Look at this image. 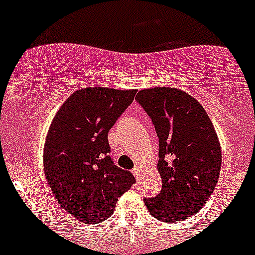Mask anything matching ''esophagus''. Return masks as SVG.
Segmentation results:
<instances>
[{
	"instance_id": "esophagus-1",
	"label": "esophagus",
	"mask_w": 255,
	"mask_h": 255,
	"mask_svg": "<svg viewBox=\"0 0 255 255\" xmlns=\"http://www.w3.org/2000/svg\"><path fill=\"white\" fill-rule=\"evenodd\" d=\"M132 175H134L135 180H136V181H139V176H140V170H139L138 167H135L134 170H132Z\"/></svg>"
}]
</instances>
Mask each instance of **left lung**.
Wrapping results in <instances>:
<instances>
[{
  "mask_svg": "<svg viewBox=\"0 0 255 255\" xmlns=\"http://www.w3.org/2000/svg\"><path fill=\"white\" fill-rule=\"evenodd\" d=\"M135 100L152 119L159 139L162 190L144 203L159 221L186 220L207 203L220 177L217 132L203 106L181 89H143Z\"/></svg>",
  "mask_w": 255,
  "mask_h": 255,
  "instance_id": "8db88e82",
  "label": "left lung"
}]
</instances>
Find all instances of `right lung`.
I'll return each instance as SVG.
<instances>
[{
  "label": "right lung",
  "instance_id": "1",
  "mask_svg": "<svg viewBox=\"0 0 255 255\" xmlns=\"http://www.w3.org/2000/svg\"><path fill=\"white\" fill-rule=\"evenodd\" d=\"M135 94V89L83 88L65 101L49 126L46 179L58 204L83 224L110 217L119 197L135 182L130 171L114 164L107 139Z\"/></svg>",
  "mask_w": 255,
  "mask_h": 255
}]
</instances>
